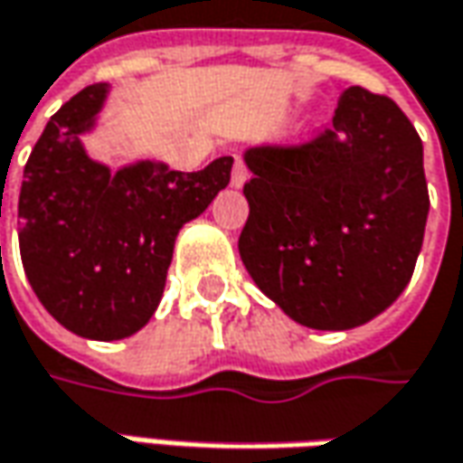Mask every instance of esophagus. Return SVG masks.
<instances>
[{"label": "esophagus", "mask_w": 463, "mask_h": 463, "mask_svg": "<svg viewBox=\"0 0 463 463\" xmlns=\"http://www.w3.org/2000/svg\"><path fill=\"white\" fill-rule=\"evenodd\" d=\"M248 182V168L243 164V158L241 156H235V164H232V174H231V184L238 189V186H243Z\"/></svg>", "instance_id": "34e87169"}]
</instances>
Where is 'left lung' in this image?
I'll return each instance as SVG.
<instances>
[{"instance_id":"left-lung-1","label":"left lung","mask_w":463,"mask_h":463,"mask_svg":"<svg viewBox=\"0 0 463 463\" xmlns=\"http://www.w3.org/2000/svg\"><path fill=\"white\" fill-rule=\"evenodd\" d=\"M238 250L299 326H364L402 295L428 220L422 140L384 94L345 89L333 125L299 146L246 151Z\"/></svg>"}]
</instances>
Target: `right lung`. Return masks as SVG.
Instances as JSON below:
<instances>
[{
    "label": "right lung",
    "instance_id": "add662e5",
    "mask_svg": "<svg viewBox=\"0 0 463 463\" xmlns=\"http://www.w3.org/2000/svg\"><path fill=\"white\" fill-rule=\"evenodd\" d=\"M107 91L81 89L48 120L17 204L33 292L61 326L91 341H120L151 320L176 235L228 186L232 168L231 156L192 174L153 161L120 171L91 161L79 136L94 128Z\"/></svg>",
    "mask_w": 463,
    "mask_h": 463
}]
</instances>
